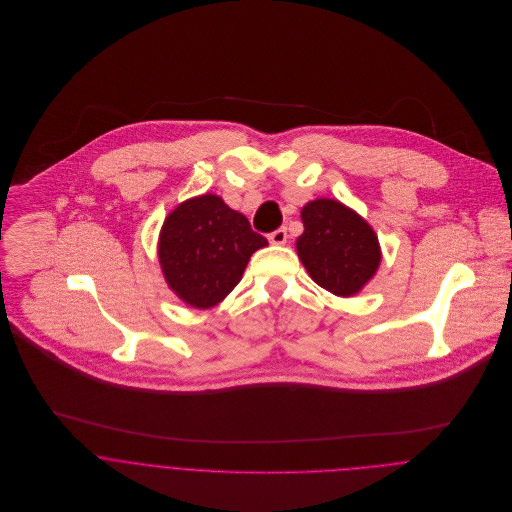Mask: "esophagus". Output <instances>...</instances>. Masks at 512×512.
<instances>
[{
  "instance_id": "obj_1",
  "label": "esophagus",
  "mask_w": 512,
  "mask_h": 512,
  "mask_svg": "<svg viewBox=\"0 0 512 512\" xmlns=\"http://www.w3.org/2000/svg\"><path fill=\"white\" fill-rule=\"evenodd\" d=\"M268 240H270L272 244H276V246H282V244L288 242V230H286V228H278V230H274V232L268 234Z\"/></svg>"
}]
</instances>
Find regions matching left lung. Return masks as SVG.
I'll return each mask as SVG.
<instances>
[{
    "mask_svg": "<svg viewBox=\"0 0 512 512\" xmlns=\"http://www.w3.org/2000/svg\"><path fill=\"white\" fill-rule=\"evenodd\" d=\"M303 234L295 248L311 280L339 297L361 292L380 264L378 236L363 217L333 199L301 209Z\"/></svg>",
    "mask_w": 512,
    "mask_h": 512,
    "instance_id": "obj_1",
    "label": "left lung"
}]
</instances>
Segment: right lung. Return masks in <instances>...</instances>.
<instances>
[{
    "label": "right lung",
    "instance_id": "right-lung-1",
    "mask_svg": "<svg viewBox=\"0 0 512 512\" xmlns=\"http://www.w3.org/2000/svg\"><path fill=\"white\" fill-rule=\"evenodd\" d=\"M268 246L242 213L207 193L181 203L161 226L159 264L187 305L209 309L240 282L250 256Z\"/></svg>",
    "mask_w": 512,
    "mask_h": 512
}]
</instances>
